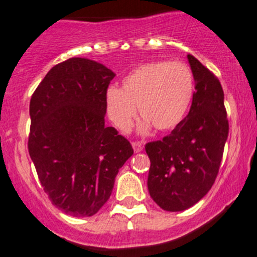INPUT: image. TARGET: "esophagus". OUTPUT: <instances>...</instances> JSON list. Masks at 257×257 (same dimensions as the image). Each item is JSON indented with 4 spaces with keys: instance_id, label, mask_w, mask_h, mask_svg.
Returning <instances> with one entry per match:
<instances>
[{
    "instance_id": "esophagus-1",
    "label": "esophagus",
    "mask_w": 257,
    "mask_h": 257,
    "mask_svg": "<svg viewBox=\"0 0 257 257\" xmlns=\"http://www.w3.org/2000/svg\"><path fill=\"white\" fill-rule=\"evenodd\" d=\"M132 145H133V149L136 153H141L143 150V144L139 143V142H133Z\"/></svg>"
}]
</instances>
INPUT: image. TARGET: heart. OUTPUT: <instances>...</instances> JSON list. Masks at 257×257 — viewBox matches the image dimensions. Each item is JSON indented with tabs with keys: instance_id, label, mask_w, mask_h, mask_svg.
Masks as SVG:
<instances>
[{
	"instance_id": "heart-1",
	"label": "heart",
	"mask_w": 257,
	"mask_h": 257,
	"mask_svg": "<svg viewBox=\"0 0 257 257\" xmlns=\"http://www.w3.org/2000/svg\"><path fill=\"white\" fill-rule=\"evenodd\" d=\"M195 83L190 67L183 62L158 61L134 69L121 82V88L110 85L105 90V108L114 125L126 132L138 112L139 131L154 126L169 132L185 118L193 102Z\"/></svg>"
}]
</instances>
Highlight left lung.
Returning <instances> with one entry per match:
<instances>
[{
  "instance_id": "obj_1",
  "label": "left lung",
  "mask_w": 257,
  "mask_h": 257,
  "mask_svg": "<svg viewBox=\"0 0 257 257\" xmlns=\"http://www.w3.org/2000/svg\"><path fill=\"white\" fill-rule=\"evenodd\" d=\"M195 92L188 115L162 141L150 142L148 190L167 211L195 205L211 189L229 134L224 90L219 79L188 54Z\"/></svg>"
}]
</instances>
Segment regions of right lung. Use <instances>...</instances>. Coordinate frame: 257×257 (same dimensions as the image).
Returning a JSON list of instances; mask_svg holds the SVG:
<instances>
[{
    "label": "right lung",
    "mask_w": 257,
    "mask_h": 257,
    "mask_svg": "<svg viewBox=\"0 0 257 257\" xmlns=\"http://www.w3.org/2000/svg\"><path fill=\"white\" fill-rule=\"evenodd\" d=\"M114 77L103 64L74 57L54 66L31 98L28 153L52 204L72 216L97 214L133 155L131 143L104 125Z\"/></svg>",
    "instance_id": "1"
}]
</instances>
